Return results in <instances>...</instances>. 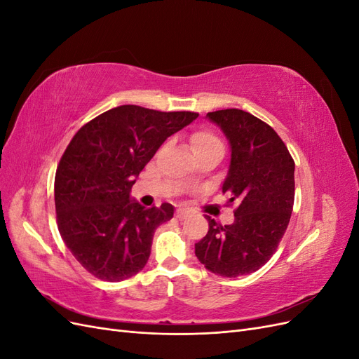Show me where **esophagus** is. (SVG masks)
<instances>
[{
  "label": "esophagus",
  "mask_w": 359,
  "mask_h": 359,
  "mask_svg": "<svg viewBox=\"0 0 359 359\" xmlns=\"http://www.w3.org/2000/svg\"><path fill=\"white\" fill-rule=\"evenodd\" d=\"M189 211L187 210H184V208H180V210H177V212H175V215H177V219H180V220H184L186 219V217H189Z\"/></svg>",
  "instance_id": "34e87169"
}]
</instances>
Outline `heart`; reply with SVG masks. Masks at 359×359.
Wrapping results in <instances>:
<instances>
[{"instance_id":"b5f03b06","label":"heart","mask_w":359,"mask_h":359,"mask_svg":"<svg viewBox=\"0 0 359 359\" xmlns=\"http://www.w3.org/2000/svg\"><path fill=\"white\" fill-rule=\"evenodd\" d=\"M191 149L194 154H202L210 149H223L222 139L210 128H199L190 137Z\"/></svg>"}]
</instances>
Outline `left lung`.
Here are the masks:
<instances>
[{
    "label": "left lung",
    "instance_id": "left-lung-1",
    "mask_svg": "<svg viewBox=\"0 0 359 359\" xmlns=\"http://www.w3.org/2000/svg\"><path fill=\"white\" fill-rule=\"evenodd\" d=\"M232 148L223 193L236 202L232 224L208 217L210 229L194 244L201 264L211 273L238 277L255 273L276 253L295 199V161L276 130L241 109L208 112Z\"/></svg>",
    "mask_w": 359,
    "mask_h": 359
}]
</instances>
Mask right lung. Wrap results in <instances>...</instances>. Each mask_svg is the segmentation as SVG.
<instances>
[{
	"label": "right lung",
	"mask_w": 359,
	"mask_h": 359,
	"mask_svg": "<svg viewBox=\"0 0 359 359\" xmlns=\"http://www.w3.org/2000/svg\"><path fill=\"white\" fill-rule=\"evenodd\" d=\"M198 116L124 104L83 124L70 140L55 173L57 224L94 277L121 281L147 265L154 232L172 219L173 206L145 208L130 190L160 145Z\"/></svg>",
	"instance_id": "1"
}]
</instances>
